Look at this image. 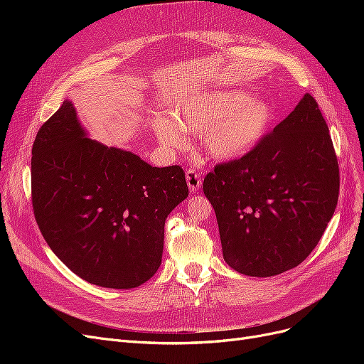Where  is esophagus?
<instances>
[{
	"label": "esophagus",
	"instance_id": "obj_1",
	"mask_svg": "<svg viewBox=\"0 0 364 364\" xmlns=\"http://www.w3.org/2000/svg\"><path fill=\"white\" fill-rule=\"evenodd\" d=\"M185 181H186V185H188V188L191 193H196L200 190L202 186V176L200 173H197L194 170H188L185 173Z\"/></svg>",
	"mask_w": 364,
	"mask_h": 364
}]
</instances>
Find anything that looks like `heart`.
Here are the masks:
<instances>
[{"label":"heart","instance_id":"heart-1","mask_svg":"<svg viewBox=\"0 0 364 364\" xmlns=\"http://www.w3.org/2000/svg\"><path fill=\"white\" fill-rule=\"evenodd\" d=\"M277 106L247 91L214 90L183 102L176 117L159 115L155 134L170 151L186 147L185 132L202 134L205 151L215 161H235L266 138L277 119Z\"/></svg>","mask_w":364,"mask_h":364}]
</instances>
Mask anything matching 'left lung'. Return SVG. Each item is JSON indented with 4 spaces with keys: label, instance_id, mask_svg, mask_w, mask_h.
<instances>
[{
    "label": "left lung",
    "instance_id": "1",
    "mask_svg": "<svg viewBox=\"0 0 364 364\" xmlns=\"http://www.w3.org/2000/svg\"><path fill=\"white\" fill-rule=\"evenodd\" d=\"M338 186L326 121L305 94L247 155L206 174L225 261L258 278L299 266L333 218Z\"/></svg>",
    "mask_w": 364,
    "mask_h": 364
}]
</instances>
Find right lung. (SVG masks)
Here are the masks:
<instances>
[{
    "mask_svg": "<svg viewBox=\"0 0 364 364\" xmlns=\"http://www.w3.org/2000/svg\"><path fill=\"white\" fill-rule=\"evenodd\" d=\"M31 155L36 222L65 266L106 289L149 281L162 261L165 220L188 197L179 165L151 167L87 138L71 100L39 129Z\"/></svg>",
    "mask_w": 364,
    "mask_h": 364,
    "instance_id": "obj_1",
    "label": "right lung"
}]
</instances>
